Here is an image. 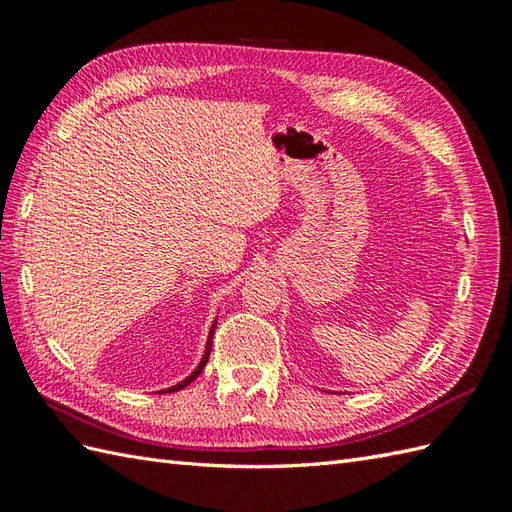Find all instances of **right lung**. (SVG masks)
Instances as JSON below:
<instances>
[{
    "mask_svg": "<svg viewBox=\"0 0 512 512\" xmlns=\"http://www.w3.org/2000/svg\"><path fill=\"white\" fill-rule=\"evenodd\" d=\"M213 332H215V323H213V328H211V334H209V341H206V350H204V356H202V361H200V365L195 367V372L191 374V376H187L182 380V383H178V385H173V387H169V389H165V391H178V389H182V387H187L189 383H193L195 378L200 376V372L204 369V365H206V361H209V354H211V345H213Z\"/></svg>",
    "mask_w": 512,
    "mask_h": 512,
    "instance_id": "add662e5",
    "label": "right lung"
}]
</instances>
